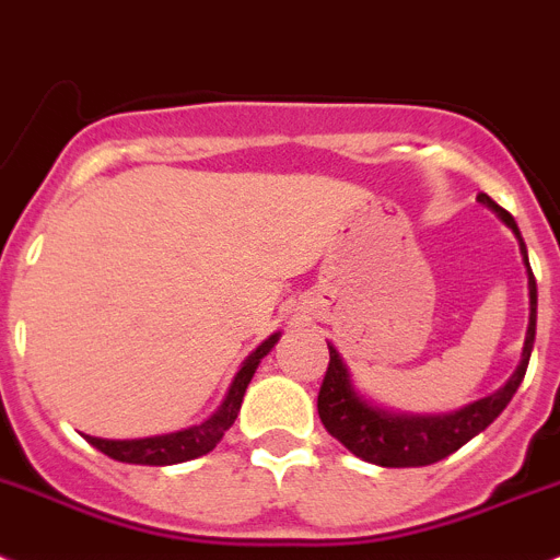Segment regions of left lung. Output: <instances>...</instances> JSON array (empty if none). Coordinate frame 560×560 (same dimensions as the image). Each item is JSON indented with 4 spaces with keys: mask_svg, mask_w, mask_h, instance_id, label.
<instances>
[{
    "mask_svg": "<svg viewBox=\"0 0 560 560\" xmlns=\"http://www.w3.org/2000/svg\"><path fill=\"white\" fill-rule=\"evenodd\" d=\"M482 206L497 214L508 229L516 234L518 250L527 268V290H530V324H527L525 349H522V362L516 365L511 380L497 393L466 405L463 410L443 412V416H410V412H393L371 405L354 390L349 376V368L337 354V349L329 342V368H326L324 385L317 393V416L324 421L326 432L346 446L351 455L362 457L368 463L385 468H407V466H430V463L450 457L463 443H468L475 435H480L493 418L500 416L513 399L516 387L522 385L530 362L533 342H536V279H533L530 261H527L525 240L518 234L516 220L508 214L502 206L493 203L488 195H480Z\"/></svg>",
    "mask_w": 560,
    "mask_h": 560,
    "instance_id": "left-lung-1",
    "label": "left lung"
}]
</instances>
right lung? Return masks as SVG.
<instances>
[{"label":"right lung","mask_w":560,"mask_h":560,"mask_svg":"<svg viewBox=\"0 0 560 560\" xmlns=\"http://www.w3.org/2000/svg\"><path fill=\"white\" fill-rule=\"evenodd\" d=\"M281 331L270 335L261 342L259 349L243 362V368L236 371L234 382H231L229 393H225L223 405L206 418L203 424H195L189 430L170 432V435H153V438H133V441H108V438L85 435V441L92 443L94 450L103 455L114 457L119 463H139V466H173V463L195 460V457L206 455L223 441L225 430L236 421V412L243 407V396L248 382L254 380L256 368H259L261 357H268L270 349L279 342Z\"/></svg>","instance_id":"right-lung-1"}]
</instances>
